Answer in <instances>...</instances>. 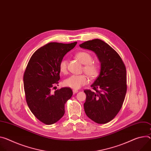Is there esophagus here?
Segmentation results:
<instances>
[{"label":"esophagus","instance_id":"1","mask_svg":"<svg viewBox=\"0 0 151 151\" xmlns=\"http://www.w3.org/2000/svg\"><path fill=\"white\" fill-rule=\"evenodd\" d=\"M79 91L78 90H73V93L74 94H75V93H78Z\"/></svg>","mask_w":151,"mask_h":151}]
</instances>
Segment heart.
<instances>
[{"label":"heart","instance_id":"obj_1","mask_svg":"<svg viewBox=\"0 0 151 151\" xmlns=\"http://www.w3.org/2000/svg\"><path fill=\"white\" fill-rule=\"evenodd\" d=\"M76 57L82 63L84 64V72L91 78L96 77L99 73V66L94 62H92L93 58L91 54L86 51H80L76 54ZM60 70L63 73L67 72V61L65 59L61 60L59 64ZM89 82L88 77L84 75H72L64 81L65 86L70 87L74 90L80 88Z\"/></svg>","mask_w":151,"mask_h":151}]
</instances>
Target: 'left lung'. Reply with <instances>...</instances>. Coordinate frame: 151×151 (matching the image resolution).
I'll use <instances>...</instances> for the list:
<instances>
[{
  "mask_svg": "<svg viewBox=\"0 0 151 151\" xmlns=\"http://www.w3.org/2000/svg\"><path fill=\"white\" fill-rule=\"evenodd\" d=\"M79 46L93 51L101 63L100 73L91 86L94 91H84L85 113L94 122L105 124L116 117L124 101L126 67L117 52L101 40H89Z\"/></svg>",
  "mask_w": 151,
  "mask_h": 151,
  "instance_id": "8db88e82",
  "label": "left lung"
}]
</instances>
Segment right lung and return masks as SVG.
<instances>
[{
	"instance_id": "1",
	"label": "right lung",
	"mask_w": 151,
	"mask_h": 151,
	"mask_svg": "<svg viewBox=\"0 0 151 151\" xmlns=\"http://www.w3.org/2000/svg\"><path fill=\"white\" fill-rule=\"evenodd\" d=\"M76 44L49 43L34 53L26 66L23 75L26 101L32 114L46 125L53 124L64 116V105L73 94L70 88L53 93L51 89L60 79V62Z\"/></svg>"
}]
</instances>
